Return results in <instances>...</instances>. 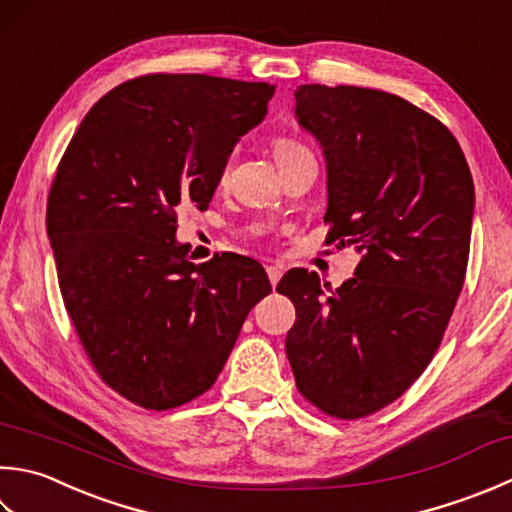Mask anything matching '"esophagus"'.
Segmentation results:
<instances>
[{
	"label": "esophagus",
	"mask_w": 512,
	"mask_h": 512,
	"mask_svg": "<svg viewBox=\"0 0 512 512\" xmlns=\"http://www.w3.org/2000/svg\"><path fill=\"white\" fill-rule=\"evenodd\" d=\"M266 273H268L270 284H273V288H275L277 282H279V277H282V268H279V266H266Z\"/></svg>",
	"instance_id": "34e87169"
}]
</instances>
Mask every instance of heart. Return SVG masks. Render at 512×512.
I'll return each mask as SVG.
<instances>
[{
  "instance_id": "obj_1",
  "label": "heart",
  "mask_w": 512,
  "mask_h": 512,
  "mask_svg": "<svg viewBox=\"0 0 512 512\" xmlns=\"http://www.w3.org/2000/svg\"><path fill=\"white\" fill-rule=\"evenodd\" d=\"M304 150H306V148H304L302 144L293 142V139H277V142H275V159L279 162V159L290 157V155H297V153H304ZM226 173H228V166L224 168L222 179L226 177Z\"/></svg>"
}]
</instances>
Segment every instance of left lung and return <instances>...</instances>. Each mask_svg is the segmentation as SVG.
I'll return each instance as SVG.
<instances>
[{
	"label": "left lung",
	"mask_w": 512,
	"mask_h": 512,
	"mask_svg": "<svg viewBox=\"0 0 512 512\" xmlns=\"http://www.w3.org/2000/svg\"><path fill=\"white\" fill-rule=\"evenodd\" d=\"M295 117L324 150L326 244L355 246L337 290L290 270L286 355L299 393L322 413L359 419L424 373L462 293L475 186L453 133L406 99L359 86L304 84Z\"/></svg>",
	"instance_id": "left-lung-1"
}]
</instances>
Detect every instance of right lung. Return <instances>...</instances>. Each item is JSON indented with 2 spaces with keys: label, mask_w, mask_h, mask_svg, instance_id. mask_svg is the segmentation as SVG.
I'll return each mask as SVG.
<instances>
[{
  "label": "right lung",
  "mask_w": 512,
  "mask_h": 512,
  "mask_svg": "<svg viewBox=\"0 0 512 512\" xmlns=\"http://www.w3.org/2000/svg\"><path fill=\"white\" fill-rule=\"evenodd\" d=\"M275 86L144 75L88 110L50 186L46 230L64 306L104 382L148 410L215 384L266 270L235 253L188 262L179 206L208 208Z\"/></svg>",
  "instance_id": "right-lung-1"
}]
</instances>
